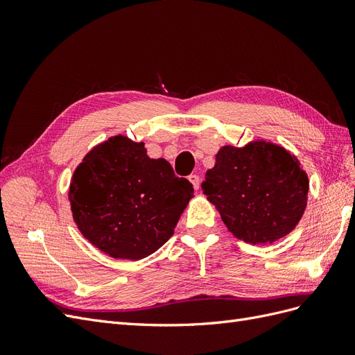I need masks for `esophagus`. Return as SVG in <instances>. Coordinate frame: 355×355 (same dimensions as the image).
Returning a JSON list of instances; mask_svg holds the SVG:
<instances>
[{
    "mask_svg": "<svg viewBox=\"0 0 355 355\" xmlns=\"http://www.w3.org/2000/svg\"><path fill=\"white\" fill-rule=\"evenodd\" d=\"M189 182H191L192 187H194L196 189H200V176L191 175V176H189Z\"/></svg>",
    "mask_w": 355,
    "mask_h": 355,
    "instance_id": "esophagus-1",
    "label": "esophagus"
}]
</instances>
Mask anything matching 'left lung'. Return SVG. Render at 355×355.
Wrapping results in <instances>:
<instances>
[{"label": "left lung", "instance_id": "left-lung-1", "mask_svg": "<svg viewBox=\"0 0 355 355\" xmlns=\"http://www.w3.org/2000/svg\"><path fill=\"white\" fill-rule=\"evenodd\" d=\"M308 191L296 155L265 139L222 146L202 182L228 231L249 244H272L292 232L306 209Z\"/></svg>", "mask_w": 355, "mask_h": 355}]
</instances>
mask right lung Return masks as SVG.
<instances>
[{
    "mask_svg": "<svg viewBox=\"0 0 355 355\" xmlns=\"http://www.w3.org/2000/svg\"><path fill=\"white\" fill-rule=\"evenodd\" d=\"M68 197L85 240L114 259L141 261L173 235L194 188L144 142L118 135L85 154Z\"/></svg>",
    "mask_w": 355,
    "mask_h": 355,
    "instance_id": "1",
    "label": "right lung"
}]
</instances>
